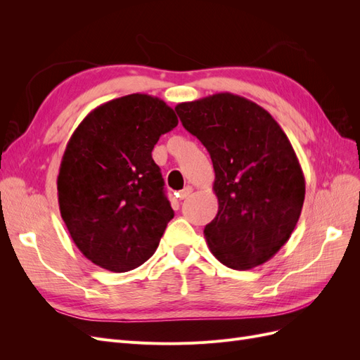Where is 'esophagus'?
<instances>
[{
	"label": "esophagus",
	"instance_id": "34e87169",
	"mask_svg": "<svg viewBox=\"0 0 360 360\" xmlns=\"http://www.w3.org/2000/svg\"><path fill=\"white\" fill-rule=\"evenodd\" d=\"M192 191H193V189H192L191 186H186V188H184L183 191H180V193H179V198H180V200H186V198L189 197V195L192 193Z\"/></svg>",
	"mask_w": 360,
	"mask_h": 360
}]
</instances>
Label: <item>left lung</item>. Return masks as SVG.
I'll return each instance as SVG.
<instances>
[{
  "label": "left lung",
  "mask_w": 360,
  "mask_h": 360,
  "mask_svg": "<svg viewBox=\"0 0 360 360\" xmlns=\"http://www.w3.org/2000/svg\"><path fill=\"white\" fill-rule=\"evenodd\" d=\"M210 153L219 202L204 237L222 264L248 270L284 246L302 213L304 177L284 130L264 108L233 93L176 106Z\"/></svg>",
  "instance_id": "left-lung-1"
}]
</instances>
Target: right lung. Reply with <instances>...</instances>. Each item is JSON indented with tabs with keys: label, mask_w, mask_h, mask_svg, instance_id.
Instances as JSON below:
<instances>
[{
	"label": "right lung",
	"mask_w": 360,
	"mask_h": 360,
	"mask_svg": "<svg viewBox=\"0 0 360 360\" xmlns=\"http://www.w3.org/2000/svg\"><path fill=\"white\" fill-rule=\"evenodd\" d=\"M177 124L162 99L135 93L94 108L75 129L57 179L60 213L96 266L123 274L156 252L174 212L151 151Z\"/></svg>",
	"instance_id": "right-lung-1"
}]
</instances>
